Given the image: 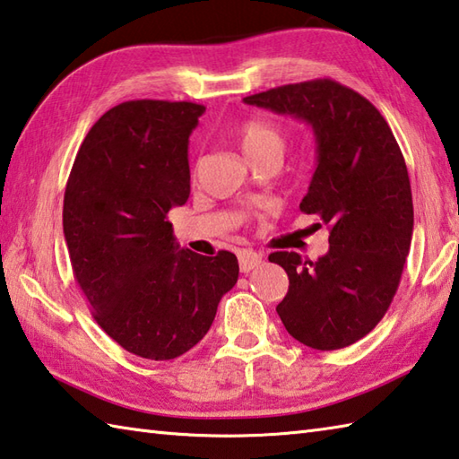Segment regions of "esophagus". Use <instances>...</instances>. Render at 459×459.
<instances>
[{
  "mask_svg": "<svg viewBox=\"0 0 459 459\" xmlns=\"http://www.w3.org/2000/svg\"><path fill=\"white\" fill-rule=\"evenodd\" d=\"M263 263V256L255 250H238V266H240V273H250L253 268L260 266Z\"/></svg>",
  "mask_w": 459,
  "mask_h": 459,
  "instance_id": "esophagus-1",
  "label": "esophagus"
}]
</instances>
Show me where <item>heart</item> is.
<instances>
[{"mask_svg": "<svg viewBox=\"0 0 459 459\" xmlns=\"http://www.w3.org/2000/svg\"><path fill=\"white\" fill-rule=\"evenodd\" d=\"M237 137L250 163L268 155H282L284 137L274 123L250 117L237 127Z\"/></svg>", "mask_w": 459, "mask_h": 459, "instance_id": "1", "label": "heart"}]
</instances>
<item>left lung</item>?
<instances>
[{
  "instance_id": "obj_1",
  "label": "left lung",
  "mask_w": 459,
  "mask_h": 459,
  "mask_svg": "<svg viewBox=\"0 0 459 459\" xmlns=\"http://www.w3.org/2000/svg\"><path fill=\"white\" fill-rule=\"evenodd\" d=\"M245 103L307 121L316 137L300 211L330 229V248L316 263L286 250L268 260L289 274L276 307L289 334L314 350L346 348L388 312L410 253L414 204L398 141L366 97L334 79L274 87Z\"/></svg>"
}]
</instances>
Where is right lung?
Returning a JSON list of instances; mask_svg holds the SVG:
<instances>
[{
    "mask_svg": "<svg viewBox=\"0 0 459 459\" xmlns=\"http://www.w3.org/2000/svg\"><path fill=\"white\" fill-rule=\"evenodd\" d=\"M191 101L137 99L99 117L77 151L63 196L75 282L107 334L147 360H173L209 332L238 278L229 250L183 248L167 221L191 195Z\"/></svg>",
    "mask_w": 459,
    "mask_h": 459,
    "instance_id": "add662e5",
    "label": "right lung"
}]
</instances>
